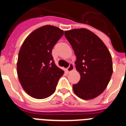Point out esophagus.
Segmentation results:
<instances>
[{"label": "esophagus", "mask_w": 126, "mask_h": 126, "mask_svg": "<svg viewBox=\"0 0 126 126\" xmlns=\"http://www.w3.org/2000/svg\"><path fill=\"white\" fill-rule=\"evenodd\" d=\"M74 69V65H73L72 63H71L69 66L68 67L67 69V70L68 72H71V71H72Z\"/></svg>", "instance_id": "esophagus-1"}]
</instances>
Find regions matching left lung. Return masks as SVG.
<instances>
[{
    "label": "left lung",
    "instance_id": "left-lung-1",
    "mask_svg": "<svg viewBox=\"0 0 126 126\" xmlns=\"http://www.w3.org/2000/svg\"><path fill=\"white\" fill-rule=\"evenodd\" d=\"M65 36L75 52V64L79 81L73 85L76 95L88 100L99 96L106 89L113 73L110 51L96 34L86 29L65 31Z\"/></svg>",
    "mask_w": 126,
    "mask_h": 126
}]
</instances>
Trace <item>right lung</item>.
I'll return each mask as SVG.
<instances>
[{"label":"right lung","instance_id":"right-lung-1","mask_svg":"<svg viewBox=\"0 0 126 126\" xmlns=\"http://www.w3.org/2000/svg\"><path fill=\"white\" fill-rule=\"evenodd\" d=\"M63 30L45 25L32 31L23 42L17 61V75L26 93L35 99L53 94L64 71L54 63L52 49L63 35Z\"/></svg>","mask_w":126,"mask_h":126}]
</instances>
